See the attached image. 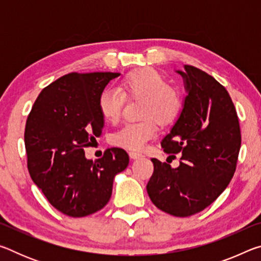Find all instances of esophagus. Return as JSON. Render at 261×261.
<instances>
[{
    "label": "esophagus",
    "mask_w": 261,
    "mask_h": 261,
    "mask_svg": "<svg viewBox=\"0 0 261 261\" xmlns=\"http://www.w3.org/2000/svg\"><path fill=\"white\" fill-rule=\"evenodd\" d=\"M129 155H130L131 159H134V160H137V159H140V158H144V154H141L139 152H135V151H130Z\"/></svg>",
    "instance_id": "1"
}]
</instances>
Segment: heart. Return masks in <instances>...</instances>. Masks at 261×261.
Listing matches in <instances>:
<instances>
[{"mask_svg": "<svg viewBox=\"0 0 261 261\" xmlns=\"http://www.w3.org/2000/svg\"><path fill=\"white\" fill-rule=\"evenodd\" d=\"M126 100H141L139 116L143 120L129 123L112 136L115 146L141 151L158 134V122L169 124L177 116L182 100L177 90L166 85L165 77L152 68L134 70L118 83L117 90L107 88L101 92L98 108L106 121L117 123Z\"/></svg>", "mask_w": 261, "mask_h": 261, "instance_id": "b5f03b06", "label": "heart"}]
</instances>
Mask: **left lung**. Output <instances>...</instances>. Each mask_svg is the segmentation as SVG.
I'll return each mask as SVG.
<instances>
[{"mask_svg":"<svg viewBox=\"0 0 261 261\" xmlns=\"http://www.w3.org/2000/svg\"><path fill=\"white\" fill-rule=\"evenodd\" d=\"M177 73L188 95L161 146L170 159L180 153L179 166L152 159L154 171L146 189L159 210L185 218L205 210L226 190L236 170L242 138L226 88L192 65Z\"/></svg>","mask_w":261,"mask_h":261,"instance_id":"obj_1","label":"left lung"}]
</instances>
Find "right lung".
Here are the masks:
<instances>
[{
    "instance_id": "1",
    "label": "right lung",
    "mask_w": 261,
    "mask_h": 261,
    "mask_svg": "<svg viewBox=\"0 0 261 261\" xmlns=\"http://www.w3.org/2000/svg\"><path fill=\"white\" fill-rule=\"evenodd\" d=\"M117 72H72L43 88L25 126L28 168L57 211L82 218L107 205L115 176L129 165L124 149H106L87 160L84 148L102 134L98 99Z\"/></svg>"
}]
</instances>
